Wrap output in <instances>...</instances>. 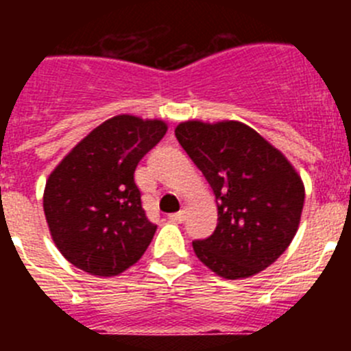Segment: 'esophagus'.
I'll list each match as a JSON object with an SVG mask.
<instances>
[{
    "mask_svg": "<svg viewBox=\"0 0 351 351\" xmlns=\"http://www.w3.org/2000/svg\"><path fill=\"white\" fill-rule=\"evenodd\" d=\"M170 219H172V221H176V223H182L186 219V209H181L179 213L170 214Z\"/></svg>",
    "mask_w": 351,
    "mask_h": 351,
    "instance_id": "esophagus-1",
    "label": "esophagus"
}]
</instances>
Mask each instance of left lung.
<instances>
[{
  "label": "left lung",
  "mask_w": 351,
  "mask_h": 351,
  "mask_svg": "<svg viewBox=\"0 0 351 351\" xmlns=\"http://www.w3.org/2000/svg\"><path fill=\"white\" fill-rule=\"evenodd\" d=\"M176 137L202 170L218 206L216 230L195 241V255L225 280L267 269L299 230L306 193L297 170L241 121H184Z\"/></svg>",
  "instance_id": "left-lung-1"
}]
</instances>
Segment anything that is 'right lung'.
Returning a JSON list of instances; mask_svg holds the SVG:
<instances>
[{
    "label": "right lung",
    "mask_w": 351,
    "mask_h": 351,
    "mask_svg": "<svg viewBox=\"0 0 351 351\" xmlns=\"http://www.w3.org/2000/svg\"><path fill=\"white\" fill-rule=\"evenodd\" d=\"M167 128L161 119L119 114L89 132L52 170L43 213L56 247L71 265L110 278L144 255L156 225L142 209L133 173Z\"/></svg>",
    "instance_id": "add662e5"
}]
</instances>
